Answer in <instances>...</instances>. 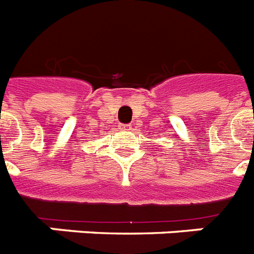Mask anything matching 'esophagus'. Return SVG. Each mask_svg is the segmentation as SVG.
I'll return each instance as SVG.
<instances>
[{"label":"esophagus","mask_w":254,"mask_h":254,"mask_svg":"<svg viewBox=\"0 0 254 254\" xmlns=\"http://www.w3.org/2000/svg\"><path fill=\"white\" fill-rule=\"evenodd\" d=\"M121 128L123 129V131H129V129L132 128V126H131V125H122Z\"/></svg>","instance_id":"obj_1"}]
</instances>
